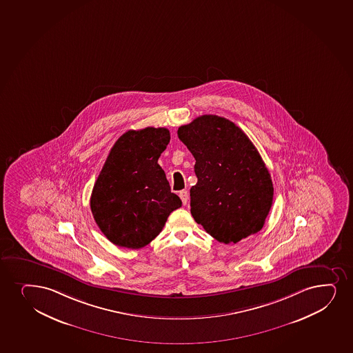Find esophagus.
Wrapping results in <instances>:
<instances>
[{
	"mask_svg": "<svg viewBox=\"0 0 353 353\" xmlns=\"http://www.w3.org/2000/svg\"><path fill=\"white\" fill-rule=\"evenodd\" d=\"M179 197L182 199L183 204L185 205L188 203V199H189V192L187 190L179 191Z\"/></svg>",
	"mask_w": 353,
	"mask_h": 353,
	"instance_id": "1",
	"label": "esophagus"
}]
</instances>
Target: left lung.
Masks as SVG:
<instances>
[{
    "mask_svg": "<svg viewBox=\"0 0 353 353\" xmlns=\"http://www.w3.org/2000/svg\"><path fill=\"white\" fill-rule=\"evenodd\" d=\"M179 138L195 158L191 215L219 242L256 234L273 203L268 169L247 134L223 117L204 114L182 125Z\"/></svg>",
    "mask_w": 353,
    "mask_h": 353,
    "instance_id": "left-lung-1",
    "label": "left lung"
}]
</instances>
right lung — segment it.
Returning <instances> with one entry per match:
<instances>
[{
  "label": "right lung",
  "mask_w": 353,
  "mask_h": 353,
  "mask_svg": "<svg viewBox=\"0 0 353 353\" xmlns=\"http://www.w3.org/2000/svg\"><path fill=\"white\" fill-rule=\"evenodd\" d=\"M169 141L170 132L164 128L130 130L110 151L92 190L91 210L113 245L145 247L162 232L171 212L182 207L158 164Z\"/></svg>",
  "instance_id": "right-lung-1"
}]
</instances>
